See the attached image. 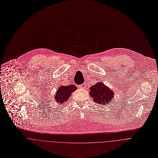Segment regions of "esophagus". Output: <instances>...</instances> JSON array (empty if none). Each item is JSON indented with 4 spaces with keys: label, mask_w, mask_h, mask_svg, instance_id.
<instances>
[{
    "label": "esophagus",
    "mask_w": 158,
    "mask_h": 158,
    "mask_svg": "<svg viewBox=\"0 0 158 158\" xmlns=\"http://www.w3.org/2000/svg\"><path fill=\"white\" fill-rule=\"evenodd\" d=\"M85 87H86V84H85V83H84V84L80 85V88H81V89H85Z\"/></svg>",
    "instance_id": "34e87169"
}]
</instances>
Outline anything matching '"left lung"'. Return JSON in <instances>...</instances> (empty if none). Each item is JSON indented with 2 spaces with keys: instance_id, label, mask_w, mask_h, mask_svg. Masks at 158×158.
Returning a JSON list of instances; mask_svg holds the SVG:
<instances>
[{
  "instance_id": "1",
  "label": "left lung",
  "mask_w": 158,
  "mask_h": 158,
  "mask_svg": "<svg viewBox=\"0 0 158 158\" xmlns=\"http://www.w3.org/2000/svg\"><path fill=\"white\" fill-rule=\"evenodd\" d=\"M90 90V96L98 104L105 106L107 104L111 103L114 100V91L111 90L102 82H98L91 86Z\"/></svg>"
}]
</instances>
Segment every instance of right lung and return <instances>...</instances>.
<instances>
[{
  "label": "right lung",
  "mask_w": 158,
  "mask_h": 158,
  "mask_svg": "<svg viewBox=\"0 0 158 158\" xmlns=\"http://www.w3.org/2000/svg\"><path fill=\"white\" fill-rule=\"evenodd\" d=\"M77 87L74 85H69L67 86H61L58 90L55 95V100L60 104L64 103L69 98L72 92L76 90Z\"/></svg>",
  "instance_id": "1"
}]
</instances>
